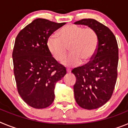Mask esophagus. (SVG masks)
Here are the masks:
<instances>
[{"label":"esophagus","instance_id":"esophagus-1","mask_svg":"<svg viewBox=\"0 0 128 128\" xmlns=\"http://www.w3.org/2000/svg\"><path fill=\"white\" fill-rule=\"evenodd\" d=\"M66 72L67 73H70V72H71V70L69 69V68H66Z\"/></svg>","mask_w":128,"mask_h":128}]
</instances>
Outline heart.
<instances>
[{"label":"heart","instance_id":"obj_1","mask_svg":"<svg viewBox=\"0 0 128 128\" xmlns=\"http://www.w3.org/2000/svg\"><path fill=\"white\" fill-rule=\"evenodd\" d=\"M48 52L56 62L63 60L69 48L71 54L62 62L66 66L86 63L93 58L99 46V37L91 28H84L75 24H68L47 40Z\"/></svg>","mask_w":128,"mask_h":128}]
</instances>
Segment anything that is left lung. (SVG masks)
<instances>
[{
    "label": "left lung",
    "instance_id": "obj_1",
    "mask_svg": "<svg viewBox=\"0 0 128 128\" xmlns=\"http://www.w3.org/2000/svg\"><path fill=\"white\" fill-rule=\"evenodd\" d=\"M74 24L88 26L99 37L93 58L72 70L76 78L74 91L78 104L86 110L97 109L108 102L115 88L118 62L117 40L108 27L94 19H82Z\"/></svg>",
    "mask_w": 128,
    "mask_h": 128
}]
</instances>
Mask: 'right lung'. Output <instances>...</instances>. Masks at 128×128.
I'll return each instance as SVG.
<instances>
[{
  "label": "right lung",
  "instance_id": "right-lung-1",
  "mask_svg": "<svg viewBox=\"0 0 128 128\" xmlns=\"http://www.w3.org/2000/svg\"><path fill=\"white\" fill-rule=\"evenodd\" d=\"M65 24L35 19L16 38L12 56L18 92L34 108H46L52 103L56 82L66 73L46 45L48 37Z\"/></svg>",
  "mask_w": 128,
  "mask_h": 128
}]
</instances>
